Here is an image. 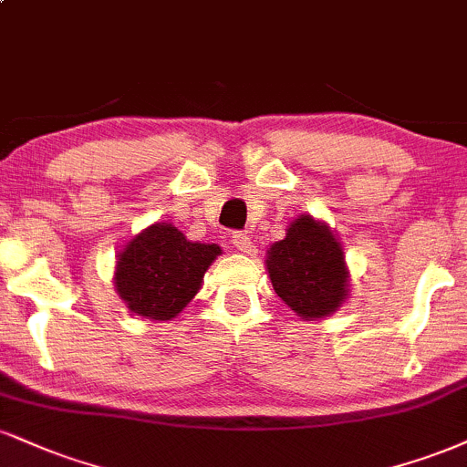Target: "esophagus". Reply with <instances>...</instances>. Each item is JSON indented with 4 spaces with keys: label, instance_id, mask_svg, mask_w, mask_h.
<instances>
[{
    "label": "esophagus",
    "instance_id": "34e87169",
    "mask_svg": "<svg viewBox=\"0 0 467 467\" xmlns=\"http://www.w3.org/2000/svg\"><path fill=\"white\" fill-rule=\"evenodd\" d=\"M233 244H234V248H237L239 252H245V254H254L256 252V245H254V241H252L248 234H233Z\"/></svg>",
    "mask_w": 467,
    "mask_h": 467
}]
</instances>
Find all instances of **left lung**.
Listing matches in <instances>:
<instances>
[{"label": "left lung", "mask_w": 467, "mask_h": 467, "mask_svg": "<svg viewBox=\"0 0 467 467\" xmlns=\"http://www.w3.org/2000/svg\"><path fill=\"white\" fill-rule=\"evenodd\" d=\"M272 287L305 322L330 317L350 296V269L335 230L322 219L300 215L265 258Z\"/></svg>", "instance_id": "left-lung-1"}]
</instances>
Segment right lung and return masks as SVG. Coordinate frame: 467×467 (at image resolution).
<instances>
[{
    "label": "right lung",
    "instance_id": "add662e5",
    "mask_svg": "<svg viewBox=\"0 0 467 467\" xmlns=\"http://www.w3.org/2000/svg\"><path fill=\"white\" fill-rule=\"evenodd\" d=\"M219 254L217 244L189 241L173 223H151L117 252L112 283L134 316L170 322L202 289Z\"/></svg>",
    "mask_w": 467,
    "mask_h": 467
}]
</instances>
